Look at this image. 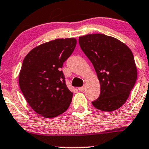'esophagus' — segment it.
Segmentation results:
<instances>
[{
    "mask_svg": "<svg viewBox=\"0 0 149 149\" xmlns=\"http://www.w3.org/2000/svg\"><path fill=\"white\" fill-rule=\"evenodd\" d=\"M85 89H86V87H85V86H83V87L78 88V90H79V91H81V92H83V91H85Z\"/></svg>",
    "mask_w": 149,
    "mask_h": 149,
    "instance_id": "obj_1",
    "label": "esophagus"
}]
</instances>
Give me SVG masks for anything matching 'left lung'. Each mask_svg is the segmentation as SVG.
<instances>
[{
	"mask_svg": "<svg viewBox=\"0 0 149 149\" xmlns=\"http://www.w3.org/2000/svg\"><path fill=\"white\" fill-rule=\"evenodd\" d=\"M78 42L100 84V94L93 105L104 112L119 109L127 101L137 78L132 51L121 41L103 34L82 36Z\"/></svg>",
	"mask_w": 149,
	"mask_h": 149,
	"instance_id": "left-lung-1",
	"label": "left lung"
}]
</instances>
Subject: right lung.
<instances>
[{"mask_svg":"<svg viewBox=\"0 0 149 149\" xmlns=\"http://www.w3.org/2000/svg\"><path fill=\"white\" fill-rule=\"evenodd\" d=\"M75 38L56 39L32 49L24 57L19 86L32 109L45 118H53L68 108L73 93L67 88L63 63L76 46Z\"/></svg>","mask_w":149,"mask_h":149,"instance_id":"add662e5","label":"right lung"}]
</instances>
